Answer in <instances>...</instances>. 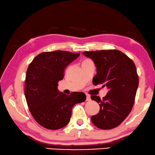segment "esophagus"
I'll return each mask as SVG.
<instances>
[{
    "label": "esophagus",
    "mask_w": 155,
    "mask_h": 155,
    "mask_svg": "<svg viewBox=\"0 0 155 155\" xmlns=\"http://www.w3.org/2000/svg\"><path fill=\"white\" fill-rule=\"evenodd\" d=\"M86 101H91V96L89 94H86Z\"/></svg>",
    "instance_id": "34e87169"
}]
</instances>
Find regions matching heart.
<instances>
[{
    "label": "heart",
    "instance_id": "b5f03b06",
    "mask_svg": "<svg viewBox=\"0 0 155 155\" xmlns=\"http://www.w3.org/2000/svg\"><path fill=\"white\" fill-rule=\"evenodd\" d=\"M85 60H88V59H85Z\"/></svg>",
    "mask_w": 155,
    "mask_h": 155
}]
</instances>
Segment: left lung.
Instances as JSON below:
<instances>
[{"label": "left lung", "instance_id": "obj_1", "mask_svg": "<svg viewBox=\"0 0 155 155\" xmlns=\"http://www.w3.org/2000/svg\"><path fill=\"white\" fill-rule=\"evenodd\" d=\"M83 54L92 59L97 67L92 84H104L108 89L102 99L91 96L100 107L91 120L100 129H114L125 120L133 108L138 86L137 68L132 60L119 50L85 51Z\"/></svg>", "mask_w": 155, "mask_h": 155}]
</instances>
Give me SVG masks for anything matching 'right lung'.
<instances>
[{
  "instance_id": "right-lung-1",
  "label": "right lung",
  "mask_w": 155,
  "mask_h": 155,
  "mask_svg": "<svg viewBox=\"0 0 155 155\" xmlns=\"http://www.w3.org/2000/svg\"><path fill=\"white\" fill-rule=\"evenodd\" d=\"M80 55L65 51L43 52L30 63L25 80V97L33 118L41 127L55 130L69 123L72 107L86 100L81 92L63 94L57 90L64 69Z\"/></svg>"
}]
</instances>
